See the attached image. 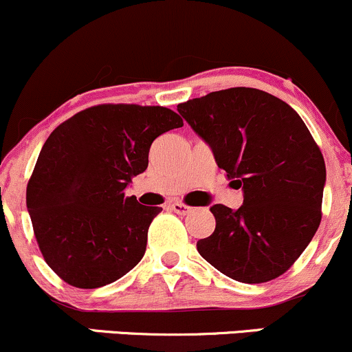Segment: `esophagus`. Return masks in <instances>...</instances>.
<instances>
[{"label":"esophagus","instance_id":"1","mask_svg":"<svg viewBox=\"0 0 352 352\" xmlns=\"http://www.w3.org/2000/svg\"><path fill=\"white\" fill-rule=\"evenodd\" d=\"M170 208H172V210L175 212V214H179V215H187V214H190V212H192V207L185 206V204H180V202L172 204Z\"/></svg>","mask_w":352,"mask_h":352}]
</instances>
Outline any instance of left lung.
Listing matches in <instances>:
<instances>
[{
	"mask_svg": "<svg viewBox=\"0 0 352 352\" xmlns=\"http://www.w3.org/2000/svg\"><path fill=\"white\" fill-rule=\"evenodd\" d=\"M177 110L244 192L237 210L210 207L215 230L197 242L199 254L239 283L283 276L320 223L326 164L306 123L277 96L245 87L212 91Z\"/></svg>",
	"mask_w": 352,
	"mask_h": 352,
	"instance_id": "obj_1",
	"label": "left lung"
}]
</instances>
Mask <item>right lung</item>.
<instances>
[{
	"mask_svg": "<svg viewBox=\"0 0 352 352\" xmlns=\"http://www.w3.org/2000/svg\"><path fill=\"white\" fill-rule=\"evenodd\" d=\"M182 125L165 107L98 105L53 130L26 187V207L46 264L65 283L102 287L142 261L162 208L125 190L148 167L152 142Z\"/></svg>",
	"mask_w": 352,
	"mask_h": 352,
	"instance_id": "obj_1",
	"label": "right lung"
}]
</instances>
